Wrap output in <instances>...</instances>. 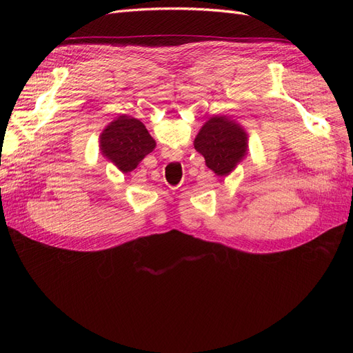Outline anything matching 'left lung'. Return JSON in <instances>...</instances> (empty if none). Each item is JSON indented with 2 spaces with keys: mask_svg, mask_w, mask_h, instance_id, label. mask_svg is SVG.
Returning <instances> with one entry per match:
<instances>
[{
  "mask_svg": "<svg viewBox=\"0 0 353 353\" xmlns=\"http://www.w3.org/2000/svg\"><path fill=\"white\" fill-rule=\"evenodd\" d=\"M194 148L218 176L230 175L248 154V132L227 116H213L201 126Z\"/></svg>",
  "mask_w": 353,
  "mask_h": 353,
  "instance_id": "8db88e82",
  "label": "left lung"
}]
</instances>
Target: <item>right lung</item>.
Here are the masks:
<instances>
[{
  "label": "right lung",
  "mask_w": 353,
  "mask_h": 353,
  "mask_svg": "<svg viewBox=\"0 0 353 353\" xmlns=\"http://www.w3.org/2000/svg\"><path fill=\"white\" fill-rule=\"evenodd\" d=\"M154 147L156 141L143 122L125 114L110 122L100 135L101 154L123 174L134 170Z\"/></svg>",
  "instance_id": "right-lung-1"
}]
</instances>
